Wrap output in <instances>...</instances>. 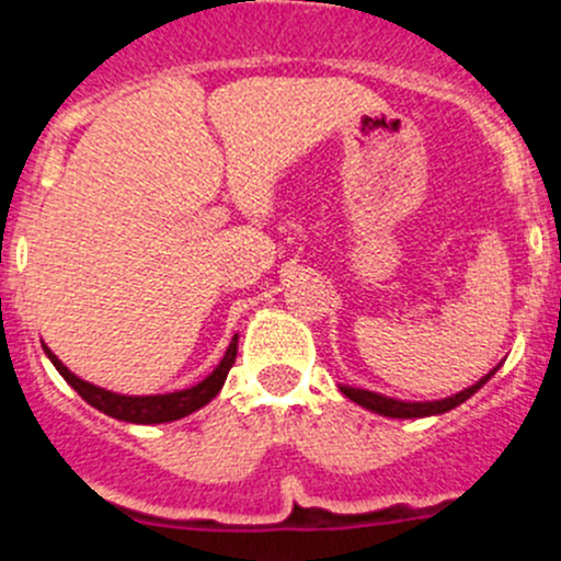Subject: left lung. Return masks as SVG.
Wrapping results in <instances>:
<instances>
[{"label":"left lung","instance_id":"obj_1","mask_svg":"<svg viewBox=\"0 0 561 561\" xmlns=\"http://www.w3.org/2000/svg\"><path fill=\"white\" fill-rule=\"evenodd\" d=\"M494 371H489V375H485L483 380L474 382L472 388H463L461 393L450 396V399H439V401H399V399H388V396H382V393H375V390L350 388V386H342V393L347 396L350 401H355V404L364 407V410L377 412V415H386V417H428V415H443V412H448V410H454V407L463 404V401H467L469 396H472L480 386H483L485 380H491V375H494Z\"/></svg>","mask_w":561,"mask_h":561}]
</instances>
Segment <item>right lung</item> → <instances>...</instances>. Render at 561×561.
Wrapping results in <instances>:
<instances>
[{
	"label": "right lung",
	"instance_id": "right-lung-1",
	"mask_svg": "<svg viewBox=\"0 0 561 561\" xmlns=\"http://www.w3.org/2000/svg\"><path fill=\"white\" fill-rule=\"evenodd\" d=\"M236 350H239V336H233L230 347L225 350L222 360H219L217 369H214L206 380H201L192 388L173 390V393H154V396H124V393H113V390H105L100 386H92V382L72 375V371L67 369V366L61 364L48 347H45V353H48L50 364L56 366V371H59V375L78 390V396H81L83 401H89L94 410L105 412V415L116 417V421L151 426V423L179 421V417H186L195 410H201V407H206L208 401L222 390L225 380H228L230 366L236 364Z\"/></svg>",
	"mask_w": 561,
	"mask_h": 561
}]
</instances>
